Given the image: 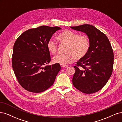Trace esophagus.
Returning <instances> with one entry per match:
<instances>
[{
	"mask_svg": "<svg viewBox=\"0 0 122 122\" xmlns=\"http://www.w3.org/2000/svg\"><path fill=\"white\" fill-rule=\"evenodd\" d=\"M61 67L62 68H64V67H67V65H61Z\"/></svg>",
	"mask_w": 122,
	"mask_h": 122,
	"instance_id": "esophagus-1",
	"label": "esophagus"
}]
</instances>
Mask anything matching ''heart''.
<instances>
[{
	"label": "heart",
	"mask_w": 122,
	"mask_h": 122,
	"mask_svg": "<svg viewBox=\"0 0 122 122\" xmlns=\"http://www.w3.org/2000/svg\"><path fill=\"white\" fill-rule=\"evenodd\" d=\"M57 39L61 43L67 44L64 54H59L53 57L55 63L66 65L71 63L73 60H80L86 56L90 48V43L87 36H79L77 33L66 30L57 36ZM47 49L49 52L54 54L57 50V43L50 40L47 43Z\"/></svg>",
	"instance_id": "heart-1"
}]
</instances>
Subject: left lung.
Returning <instances> with one entry per match:
<instances>
[{
  "instance_id": "obj_1",
  "label": "left lung",
  "mask_w": 122,
  "mask_h": 122,
  "mask_svg": "<svg viewBox=\"0 0 122 122\" xmlns=\"http://www.w3.org/2000/svg\"><path fill=\"white\" fill-rule=\"evenodd\" d=\"M86 34L90 46L87 54L74 66L72 79L77 89L85 94H93L102 88L112 72L113 52L108 39L94 26L83 24L70 27Z\"/></svg>"
}]
</instances>
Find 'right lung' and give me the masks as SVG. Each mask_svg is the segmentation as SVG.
Segmentation results:
<instances>
[{
	"label": "right lung",
	"instance_id": "right-lung-1",
	"mask_svg": "<svg viewBox=\"0 0 122 122\" xmlns=\"http://www.w3.org/2000/svg\"><path fill=\"white\" fill-rule=\"evenodd\" d=\"M61 28L41 26L22 33L14 44L12 67L24 89L33 93L45 91L52 86L61 69L59 64L46 65L51 58L47 43Z\"/></svg>",
	"mask_w": 122,
	"mask_h": 122
}]
</instances>
